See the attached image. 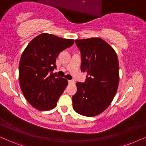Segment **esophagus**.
Here are the masks:
<instances>
[{
  "label": "esophagus",
  "instance_id": "1",
  "mask_svg": "<svg viewBox=\"0 0 146 146\" xmlns=\"http://www.w3.org/2000/svg\"><path fill=\"white\" fill-rule=\"evenodd\" d=\"M68 82L69 84H73V83L74 82L73 80H68Z\"/></svg>",
  "mask_w": 146,
  "mask_h": 146
}]
</instances>
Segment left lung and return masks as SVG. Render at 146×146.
<instances>
[{
	"instance_id": "8db88e82",
	"label": "left lung",
	"mask_w": 146,
	"mask_h": 146,
	"mask_svg": "<svg viewBox=\"0 0 146 146\" xmlns=\"http://www.w3.org/2000/svg\"><path fill=\"white\" fill-rule=\"evenodd\" d=\"M80 51L81 71L86 72L84 82H76L72 96L73 109L80 115L96 116L109 107L119 84V62L116 52L101 38L76 39Z\"/></svg>"
}]
</instances>
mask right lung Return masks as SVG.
<instances>
[{
    "instance_id": "1",
    "label": "right lung",
    "mask_w": 146,
    "mask_h": 146,
    "mask_svg": "<svg viewBox=\"0 0 146 146\" xmlns=\"http://www.w3.org/2000/svg\"><path fill=\"white\" fill-rule=\"evenodd\" d=\"M74 43V39L41 33L23 52L19 68L20 87L25 98L35 109L48 111L56 106L68 81L53 74L56 58Z\"/></svg>"
}]
</instances>
